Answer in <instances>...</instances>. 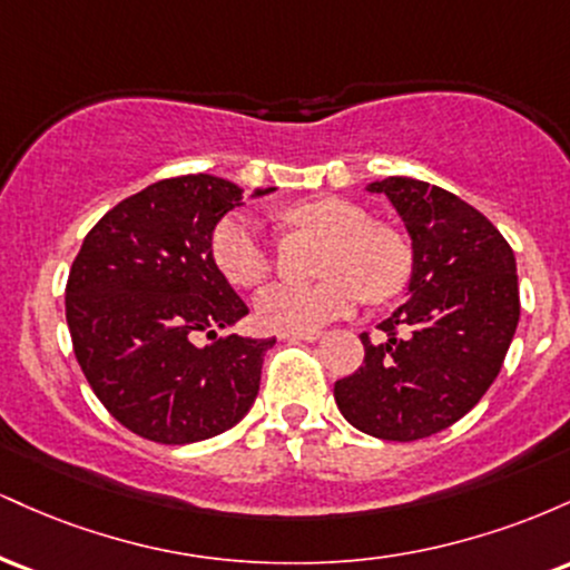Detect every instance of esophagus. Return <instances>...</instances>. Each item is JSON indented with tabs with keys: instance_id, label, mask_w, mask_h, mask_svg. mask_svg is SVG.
<instances>
[{
	"instance_id": "1",
	"label": "esophagus",
	"mask_w": 570,
	"mask_h": 570,
	"mask_svg": "<svg viewBox=\"0 0 570 570\" xmlns=\"http://www.w3.org/2000/svg\"><path fill=\"white\" fill-rule=\"evenodd\" d=\"M322 337V332H284L281 340H286V343H299V340H305V343H313V340Z\"/></svg>"
}]
</instances>
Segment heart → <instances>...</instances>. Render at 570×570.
<instances>
[{"label": "heart", "mask_w": 570, "mask_h": 570, "mask_svg": "<svg viewBox=\"0 0 570 570\" xmlns=\"http://www.w3.org/2000/svg\"><path fill=\"white\" fill-rule=\"evenodd\" d=\"M278 222L330 235L322 276L316 286L273 284L259 292L254 313L271 332H316L351 313L358 299L383 303L404 289L410 278V252L394 230L370 225L356 203L313 198L286 206ZM212 259L217 271L238 289H252L271 276V248L244 214H230L214 227Z\"/></svg>", "instance_id": "b5f03b06"}]
</instances>
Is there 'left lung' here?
Returning <instances> with one entry per match:
<instances>
[{
  "instance_id": "left-lung-1",
  "label": "left lung",
  "mask_w": 570,
  "mask_h": 570,
  "mask_svg": "<svg viewBox=\"0 0 570 570\" xmlns=\"http://www.w3.org/2000/svg\"><path fill=\"white\" fill-rule=\"evenodd\" d=\"M412 240L410 299L362 335L364 364L335 383L345 421L364 434L412 442L453 426L485 396L520 322L512 246L485 214L429 181H372Z\"/></svg>"
}]
</instances>
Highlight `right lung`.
Instances as JSON below:
<instances>
[{
	"label": "right lung",
	"instance_id": "add662e5",
	"mask_svg": "<svg viewBox=\"0 0 570 570\" xmlns=\"http://www.w3.org/2000/svg\"><path fill=\"white\" fill-rule=\"evenodd\" d=\"M240 193L208 174L155 181L104 214L71 263L77 362L104 407L144 440H208L257 399L276 337H217L248 313L212 259L214 227L240 206ZM200 334L213 343L195 344Z\"/></svg>",
	"mask_w": 570,
	"mask_h": 570
}]
</instances>
